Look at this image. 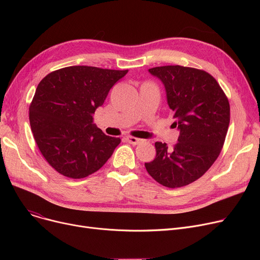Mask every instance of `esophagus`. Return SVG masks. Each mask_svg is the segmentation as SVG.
<instances>
[{"mask_svg":"<svg viewBox=\"0 0 260 260\" xmlns=\"http://www.w3.org/2000/svg\"><path fill=\"white\" fill-rule=\"evenodd\" d=\"M125 139H126V141H127L128 143L134 144V145H136V144H140V143H142V142L144 141L143 139L136 138V137H126Z\"/></svg>","mask_w":260,"mask_h":260,"instance_id":"obj_1","label":"esophagus"}]
</instances>
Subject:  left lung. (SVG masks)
Masks as SVG:
<instances>
[{
	"mask_svg": "<svg viewBox=\"0 0 260 260\" xmlns=\"http://www.w3.org/2000/svg\"><path fill=\"white\" fill-rule=\"evenodd\" d=\"M148 72L165 85L179 137L173 148L156 142V157L144 166L160 184L184 186L200 178L219 156L230 124V104L207 72L180 65L154 67Z\"/></svg>",
	"mask_w": 260,
	"mask_h": 260,
	"instance_id": "left-lung-1",
	"label": "left lung"
}]
</instances>
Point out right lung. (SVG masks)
Instances as JSON below:
<instances>
[{
	"label": "right lung",
	"instance_id": "1",
	"mask_svg": "<svg viewBox=\"0 0 260 260\" xmlns=\"http://www.w3.org/2000/svg\"><path fill=\"white\" fill-rule=\"evenodd\" d=\"M127 72L70 66L40 82L29 107L30 126L41 154L58 173L84 178L113 155L121 140L95 126L93 114Z\"/></svg>",
	"mask_w": 260,
	"mask_h": 260
}]
</instances>
